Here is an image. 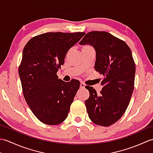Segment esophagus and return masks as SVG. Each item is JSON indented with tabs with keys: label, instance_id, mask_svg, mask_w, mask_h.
I'll use <instances>...</instances> for the list:
<instances>
[{
	"label": "esophagus",
	"instance_id": "esophagus-1",
	"mask_svg": "<svg viewBox=\"0 0 153 153\" xmlns=\"http://www.w3.org/2000/svg\"><path fill=\"white\" fill-rule=\"evenodd\" d=\"M85 87V83H84L83 82H81L80 83V87L81 88H84V87Z\"/></svg>",
	"mask_w": 153,
	"mask_h": 153
}]
</instances>
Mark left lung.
Returning a JSON list of instances; mask_svg holds the SVG:
<instances>
[{
  "label": "left lung",
  "mask_w": 153,
  "mask_h": 153,
  "mask_svg": "<svg viewBox=\"0 0 153 153\" xmlns=\"http://www.w3.org/2000/svg\"><path fill=\"white\" fill-rule=\"evenodd\" d=\"M79 44L94 47L95 70L104 76L98 95L93 87H85L89 92L85 102L89 117L97 125L111 126L126 112L134 89L135 64L131 49L106 31L89 32Z\"/></svg>",
  "instance_id": "1"
}]
</instances>
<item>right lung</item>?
I'll use <instances>...</instances> for the list:
<instances>
[{"label": "right lung", "instance_id": "1", "mask_svg": "<svg viewBox=\"0 0 153 153\" xmlns=\"http://www.w3.org/2000/svg\"><path fill=\"white\" fill-rule=\"evenodd\" d=\"M85 32H48L29 41L19 66L23 94L37 119L47 125H58L68 117L80 82L58 79L57 71L68 50Z\"/></svg>", "mask_w": 153, "mask_h": 153}]
</instances>
